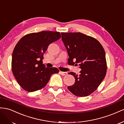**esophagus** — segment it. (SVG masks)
<instances>
[{
	"label": "esophagus",
	"mask_w": 124,
	"mask_h": 124,
	"mask_svg": "<svg viewBox=\"0 0 124 124\" xmlns=\"http://www.w3.org/2000/svg\"><path fill=\"white\" fill-rule=\"evenodd\" d=\"M60 73L62 75H63V76H64V75H66L67 74H68V73L67 72H62V71H60Z\"/></svg>",
	"instance_id": "34e87169"
}]
</instances>
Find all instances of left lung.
Instances as JSON below:
<instances>
[{
  "mask_svg": "<svg viewBox=\"0 0 124 124\" xmlns=\"http://www.w3.org/2000/svg\"><path fill=\"white\" fill-rule=\"evenodd\" d=\"M62 40L68 50L70 65H79L80 74L70 72L75 78L72 86L68 87L78 97L90 95L99 86L107 70L103 47L96 39L79 32L61 33Z\"/></svg>",
  "mask_w": 124,
  "mask_h": 124,
  "instance_id": "left-lung-1",
  "label": "left lung"
}]
</instances>
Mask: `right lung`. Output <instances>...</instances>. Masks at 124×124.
<instances>
[{
	"mask_svg": "<svg viewBox=\"0 0 124 124\" xmlns=\"http://www.w3.org/2000/svg\"><path fill=\"white\" fill-rule=\"evenodd\" d=\"M61 37L58 31H42L25 35L16 44L12 53V71L24 90L42 89L53 74L59 72L56 68H46L42 60L49 45Z\"/></svg>",
	"mask_w": 124,
	"mask_h": 124,
	"instance_id": "right-lung-1",
	"label": "right lung"
}]
</instances>
